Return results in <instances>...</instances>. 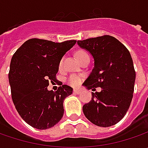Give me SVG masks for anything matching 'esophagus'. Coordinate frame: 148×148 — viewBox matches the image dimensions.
<instances>
[{
    "instance_id": "obj_1",
    "label": "esophagus",
    "mask_w": 148,
    "mask_h": 148,
    "mask_svg": "<svg viewBox=\"0 0 148 148\" xmlns=\"http://www.w3.org/2000/svg\"><path fill=\"white\" fill-rule=\"evenodd\" d=\"M73 92H74L75 94L78 95V94H81L82 91L81 90H79V89H74V90H73Z\"/></svg>"
}]
</instances>
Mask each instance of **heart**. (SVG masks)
I'll list each match as a JSON object with an SVG mask.
<instances>
[{"instance_id":"obj_1","label":"heart","mask_w":148,"mask_h":148,"mask_svg":"<svg viewBox=\"0 0 148 148\" xmlns=\"http://www.w3.org/2000/svg\"><path fill=\"white\" fill-rule=\"evenodd\" d=\"M85 54H86V53L85 51H78L77 53V59H79L81 57H82L83 55H85ZM62 59L59 62V68H62ZM66 82H67V83H68L69 85H71V86H78V85L81 83V82H82V78L79 77L78 75L73 74V75H71L70 77L67 78Z\"/></svg>"}]
</instances>
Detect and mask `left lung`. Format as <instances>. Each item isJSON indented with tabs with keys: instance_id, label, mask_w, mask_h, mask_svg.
I'll return each mask as SVG.
<instances>
[{
	"instance_id": "left-lung-1",
	"label": "left lung",
	"mask_w": 148,
	"mask_h": 148,
	"mask_svg": "<svg viewBox=\"0 0 148 148\" xmlns=\"http://www.w3.org/2000/svg\"><path fill=\"white\" fill-rule=\"evenodd\" d=\"M78 45L94 58V68L83 86L92 92L91 100L83 105L89 121L99 127H110L126 114L133 99L136 72L130 53L117 38L110 35L78 40Z\"/></svg>"
}]
</instances>
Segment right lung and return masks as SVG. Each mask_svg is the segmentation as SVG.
<instances>
[{
  "instance_id": "add662e5",
  "label": "right lung",
  "mask_w": 148,
  "mask_h": 148,
  "mask_svg": "<svg viewBox=\"0 0 148 148\" xmlns=\"http://www.w3.org/2000/svg\"><path fill=\"white\" fill-rule=\"evenodd\" d=\"M76 43L30 38L13 55L9 71L11 97L20 117L33 128H52L63 116V101L73 89L62 85L54 92L48 86L57 81L59 62Z\"/></svg>"
}]
</instances>
